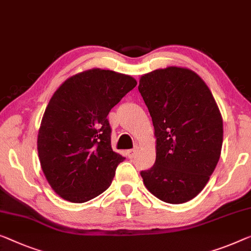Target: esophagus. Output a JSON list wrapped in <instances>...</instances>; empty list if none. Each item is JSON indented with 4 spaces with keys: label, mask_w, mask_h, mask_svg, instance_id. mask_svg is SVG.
<instances>
[{
    "label": "esophagus",
    "mask_w": 251,
    "mask_h": 251,
    "mask_svg": "<svg viewBox=\"0 0 251 251\" xmlns=\"http://www.w3.org/2000/svg\"><path fill=\"white\" fill-rule=\"evenodd\" d=\"M127 153V156H128L129 159H132L135 156V154L137 153V149H133V150H128V151L126 152Z\"/></svg>",
    "instance_id": "esophagus-1"
}]
</instances>
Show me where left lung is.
Segmentation results:
<instances>
[{"label":"left lung","mask_w":251,"mask_h":251,"mask_svg":"<svg viewBox=\"0 0 251 251\" xmlns=\"http://www.w3.org/2000/svg\"><path fill=\"white\" fill-rule=\"evenodd\" d=\"M141 92L152 117L155 162L142 171L144 186L166 203L196 197L221 155L223 119L214 97L197 73L168 66L143 74Z\"/></svg>","instance_id":"obj_1"}]
</instances>
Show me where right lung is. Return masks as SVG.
<instances>
[{
  "label": "right lung",
  "mask_w": 251,
  "mask_h": 251,
  "mask_svg": "<svg viewBox=\"0 0 251 251\" xmlns=\"http://www.w3.org/2000/svg\"><path fill=\"white\" fill-rule=\"evenodd\" d=\"M136 84L130 75L91 69L66 78L54 92L37 150L48 184L63 200L84 203L111 185L125 158L111 149L107 116Z\"/></svg>",
  "instance_id": "right-lung-1"
}]
</instances>
